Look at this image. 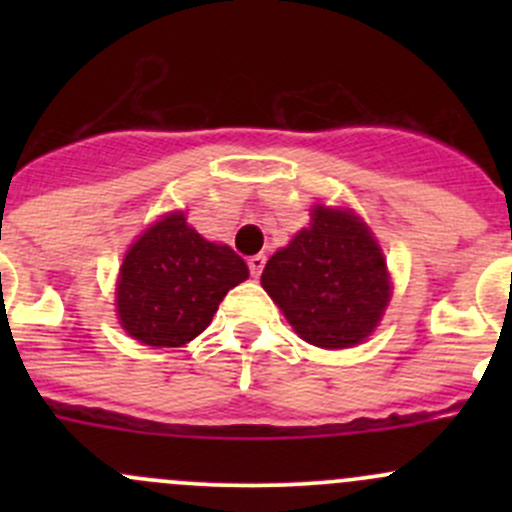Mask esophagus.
<instances>
[{"label": "esophagus", "mask_w": 512, "mask_h": 512, "mask_svg": "<svg viewBox=\"0 0 512 512\" xmlns=\"http://www.w3.org/2000/svg\"><path fill=\"white\" fill-rule=\"evenodd\" d=\"M247 267H250V275L257 280V277L262 275V270H265V255L250 257V260H247Z\"/></svg>", "instance_id": "esophagus-1"}]
</instances>
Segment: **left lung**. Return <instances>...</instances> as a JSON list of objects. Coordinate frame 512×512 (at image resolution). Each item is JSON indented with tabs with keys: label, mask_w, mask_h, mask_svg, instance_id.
I'll return each mask as SVG.
<instances>
[{
	"label": "left lung",
	"mask_w": 512,
	"mask_h": 512,
	"mask_svg": "<svg viewBox=\"0 0 512 512\" xmlns=\"http://www.w3.org/2000/svg\"><path fill=\"white\" fill-rule=\"evenodd\" d=\"M262 287L304 342L347 349L364 342L391 299L384 252L347 208L314 205L309 227L267 260Z\"/></svg>",
	"instance_id": "8db88e82"
}]
</instances>
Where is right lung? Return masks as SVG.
<instances>
[{"label":"right lung","mask_w":512,"mask_h":512,"mask_svg":"<svg viewBox=\"0 0 512 512\" xmlns=\"http://www.w3.org/2000/svg\"><path fill=\"white\" fill-rule=\"evenodd\" d=\"M247 277L250 270L240 255L198 235L183 213H170L123 257L118 319L141 344L183 347L213 322L225 294Z\"/></svg>","instance_id":"right-lung-1"}]
</instances>
